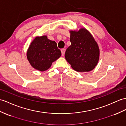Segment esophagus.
I'll use <instances>...</instances> for the list:
<instances>
[{"instance_id":"esophagus-1","label":"esophagus","mask_w":126,"mask_h":126,"mask_svg":"<svg viewBox=\"0 0 126 126\" xmlns=\"http://www.w3.org/2000/svg\"><path fill=\"white\" fill-rule=\"evenodd\" d=\"M61 54H62V56H63L64 54H65V49L64 48H62L61 50Z\"/></svg>"}]
</instances>
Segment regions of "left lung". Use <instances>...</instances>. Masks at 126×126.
<instances>
[{"mask_svg":"<svg viewBox=\"0 0 126 126\" xmlns=\"http://www.w3.org/2000/svg\"><path fill=\"white\" fill-rule=\"evenodd\" d=\"M71 45L65 57L72 68L78 72H89L94 68L99 58V48L93 36L85 28L70 31Z\"/></svg>","mask_w":126,"mask_h":126,"instance_id":"left-lung-1","label":"left lung"}]
</instances>
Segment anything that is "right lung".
<instances>
[{
    "label": "right lung",
    "mask_w": 126,
    "mask_h": 126,
    "mask_svg": "<svg viewBox=\"0 0 126 126\" xmlns=\"http://www.w3.org/2000/svg\"><path fill=\"white\" fill-rule=\"evenodd\" d=\"M61 56L56 42L47 36L36 37L31 43L27 52V59L32 66L40 71H45L53 62Z\"/></svg>",
    "instance_id": "add662e5"
}]
</instances>
